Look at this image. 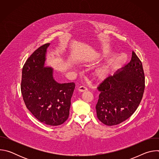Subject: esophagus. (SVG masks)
<instances>
[{
    "label": "esophagus",
    "mask_w": 159,
    "mask_h": 159,
    "mask_svg": "<svg viewBox=\"0 0 159 159\" xmlns=\"http://www.w3.org/2000/svg\"><path fill=\"white\" fill-rule=\"evenodd\" d=\"M78 90H79L80 92H85V91H87V90H88V89L87 88V87L82 85V86L79 87V89H78Z\"/></svg>",
    "instance_id": "obj_1"
}]
</instances>
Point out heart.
<instances>
[{"instance_id":"1","label":"heart","mask_w":159,"mask_h":159,"mask_svg":"<svg viewBox=\"0 0 159 159\" xmlns=\"http://www.w3.org/2000/svg\"><path fill=\"white\" fill-rule=\"evenodd\" d=\"M111 63L110 61L106 63V64L103 65L102 66L99 67L98 69L96 70L94 72V77L100 80H103L106 79L109 74L111 72Z\"/></svg>"}]
</instances>
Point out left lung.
<instances>
[{"label": "left lung", "mask_w": 159, "mask_h": 159, "mask_svg": "<svg viewBox=\"0 0 159 159\" xmlns=\"http://www.w3.org/2000/svg\"><path fill=\"white\" fill-rule=\"evenodd\" d=\"M98 90L101 93L96 108L100 121L113 126L128 119L139 107L145 90L143 66L136 53L133 52L123 70L106 78Z\"/></svg>", "instance_id": "1"}]
</instances>
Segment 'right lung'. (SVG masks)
Here are the masks:
<instances>
[{
	"label": "right lung",
	"mask_w": 159,
	"mask_h": 159,
	"mask_svg": "<svg viewBox=\"0 0 159 159\" xmlns=\"http://www.w3.org/2000/svg\"><path fill=\"white\" fill-rule=\"evenodd\" d=\"M49 44L39 47L26 61L20 90L26 107L37 120L48 125L58 126L69 118L75 85L74 82H57L52 68L44 66Z\"/></svg>",
	"instance_id": "right-lung-1"
}]
</instances>
